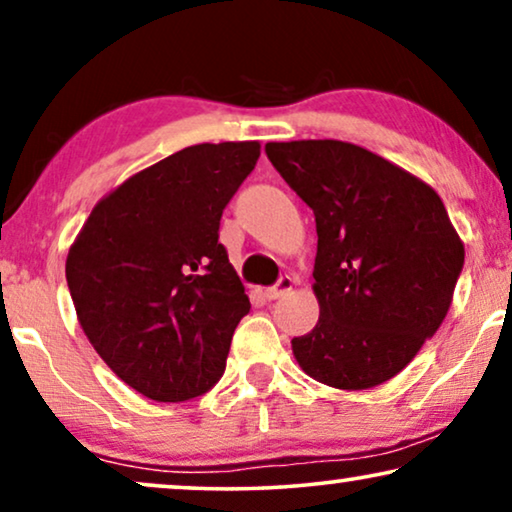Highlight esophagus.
Listing matches in <instances>:
<instances>
[{"label": "esophagus", "instance_id": "obj_1", "mask_svg": "<svg viewBox=\"0 0 512 512\" xmlns=\"http://www.w3.org/2000/svg\"><path fill=\"white\" fill-rule=\"evenodd\" d=\"M291 289H293V279H291V277H282L275 286H270V289H265V298H268V300H277V298L286 296V293H289Z\"/></svg>", "mask_w": 512, "mask_h": 512}]
</instances>
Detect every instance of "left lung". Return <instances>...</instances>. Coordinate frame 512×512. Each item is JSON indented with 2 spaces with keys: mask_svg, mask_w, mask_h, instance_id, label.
I'll use <instances>...</instances> for the list:
<instances>
[{
  "mask_svg": "<svg viewBox=\"0 0 512 512\" xmlns=\"http://www.w3.org/2000/svg\"><path fill=\"white\" fill-rule=\"evenodd\" d=\"M312 207L319 321L291 340L298 366L333 389L391 380L438 331L464 268L440 195L415 174L338 139L265 144Z\"/></svg>",
  "mask_w": 512,
  "mask_h": 512,
  "instance_id": "obj_1",
  "label": "left lung"
}]
</instances>
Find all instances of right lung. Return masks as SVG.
<instances>
[{
	"instance_id": "add662e5",
	"label": "right lung",
	"mask_w": 512,
	"mask_h": 512,
	"mask_svg": "<svg viewBox=\"0 0 512 512\" xmlns=\"http://www.w3.org/2000/svg\"><path fill=\"white\" fill-rule=\"evenodd\" d=\"M258 142L186 146L93 207L67 254L76 319L121 380L151 401L205 394L226 370L249 298L219 221Z\"/></svg>"
}]
</instances>
